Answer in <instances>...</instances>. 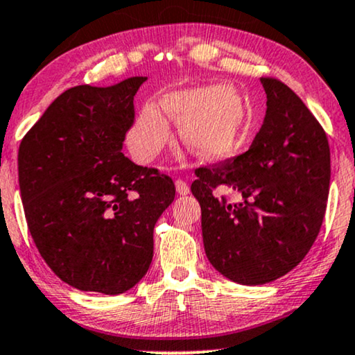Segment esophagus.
Masks as SVG:
<instances>
[{
    "label": "esophagus",
    "mask_w": 355,
    "mask_h": 355,
    "mask_svg": "<svg viewBox=\"0 0 355 355\" xmlns=\"http://www.w3.org/2000/svg\"><path fill=\"white\" fill-rule=\"evenodd\" d=\"M175 188H177L178 195H182V196H185V195H188V193H190V187H188V183L185 180L175 182Z\"/></svg>",
    "instance_id": "1"
}]
</instances>
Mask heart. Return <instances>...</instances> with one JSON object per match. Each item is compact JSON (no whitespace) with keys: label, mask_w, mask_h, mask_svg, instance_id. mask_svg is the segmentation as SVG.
<instances>
[{"label":"heart","mask_w":355,"mask_h":355,"mask_svg":"<svg viewBox=\"0 0 355 355\" xmlns=\"http://www.w3.org/2000/svg\"><path fill=\"white\" fill-rule=\"evenodd\" d=\"M160 107L162 111L146 105L128 135L131 153L141 162L154 160L168 141L166 114L180 121L183 144L198 157L220 159L239 148L245 128V105L235 89L202 86L173 91L160 98Z\"/></svg>","instance_id":"b5f03b06"}]
</instances>
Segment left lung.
<instances>
[{
  "label": "left lung",
  "instance_id": "8db88e82",
  "mask_svg": "<svg viewBox=\"0 0 355 355\" xmlns=\"http://www.w3.org/2000/svg\"><path fill=\"white\" fill-rule=\"evenodd\" d=\"M266 115L247 153L195 170L209 263L243 286L276 281L318 237L331 178L324 130L284 83L261 78ZM234 191L237 202L217 197Z\"/></svg>",
  "mask_w": 355,
  "mask_h": 355
}]
</instances>
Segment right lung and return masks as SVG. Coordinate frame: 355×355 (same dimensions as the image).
<instances>
[{
    "label": "right lung",
    "instance_id": "obj_1",
    "mask_svg": "<svg viewBox=\"0 0 355 355\" xmlns=\"http://www.w3.org/2000/svg\"><path fill=\"white\" fill-rule=\"evenodd\" d=\"M148 78L76 86L51 102L19 146V188L42 258L66 284L118 295L138 284L154 225L175 185L121 153L135 96Z\"/></svg>",
    "mask_w": 355,
    "mask_h": 355
}]
</instances>
